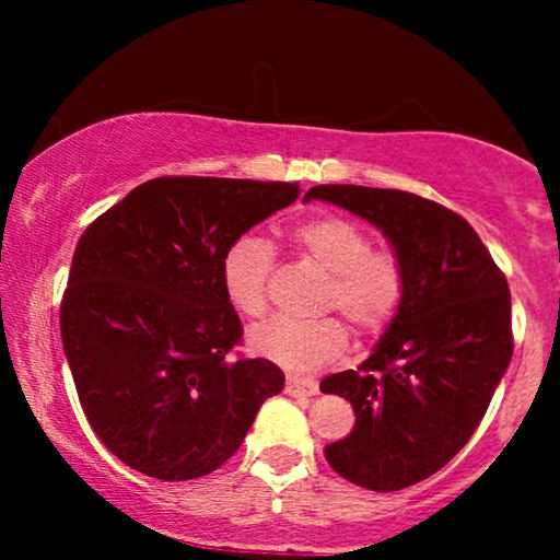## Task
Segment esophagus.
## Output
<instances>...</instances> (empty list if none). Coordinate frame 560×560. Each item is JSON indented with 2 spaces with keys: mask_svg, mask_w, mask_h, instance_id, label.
<instances>
[{
  "mask_svg": "<svg viewBox=\"0 0 560 560\" xmlns=\"http://www.w3.org/2000/svg\"><path fill=\"white\" fill-rule=\"evenodd\" d=\"M285 393L290 397H313L318 393V385L316 382H308V380H298V377H288L285 382Z\"/></svg>",
  "mask_w": 560,
  "mask_h": 560,
  "instance_id": "1",
  "label": "esophagus"
}]
</instances>
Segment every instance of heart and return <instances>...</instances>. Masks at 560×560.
<instances>
[{
    "instance_id": "b5f03b06",
    "label": "heart",
    "mask_w": 560,
    "mask_h": 560,
    "mask_svg": "<svg viewBox=\"0 0 560 560\" xmlns=\"http://www.w3.org/2000/svg\"><path fill=\"white\" fill-rule=\"evenodd\" d=\"M293 244L313 265L331 275L328 308H341L359 331L385 328L400 308L405 272L389 249H370V236L354 221L320 213L293 226ZM275 255L270 242L242 234L221 257V285L226 301L242 316L259 318L267 311ZM349 347V328L339 318H272L252 328L249 349L290 372H316Z\"/></svg>"
}]
</instances>
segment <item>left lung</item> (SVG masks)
I'll use <instances>...</instances> for the list:
<instances>
[{
	"mask_svg": "<svg viewBox=\"0 0 560 560\" xmlns=\"http://www.w3.org/2000/svg\"><path fill=\"white\" fill-rule=\"evenodd\" d=\"M326 201L380 229L400 259L405 293L359 370L328 374L357 423L326 462L351 485L397 492L443 469L485 418L512 359L510 288L458 213L405 190L316 186Z\"/></svg>",
	"mask_w": 560,
	"mask_h": 560,
	"instance_id": "8db88e82",
	"label": "left lung"
}]
</instances>
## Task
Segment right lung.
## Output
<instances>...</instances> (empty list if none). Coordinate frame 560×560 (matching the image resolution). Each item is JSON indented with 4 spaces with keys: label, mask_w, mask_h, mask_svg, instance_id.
I'll return each mask as SVG.
<instances>
[{
    "label": "right lung",
    "mask_w": 560,
    "mask_h": 560,
    "mask_svg": "<svg viewBox=\"0 0 560 560\" xmlns=\"http://www.w3.org/2000/svg\"><path fill=\"white\" fill-rule=\"evenodd\" d=\"M298 196V183L155 178L83 232L60 305L63 351L98 441L135 471L206 477L285 385L278 364L229 357L242 320L221 257Z\"/></svg>",
    "instance_id": "1"
}]
</instances>
